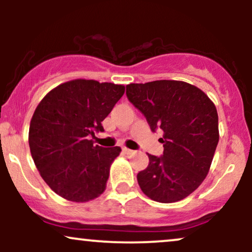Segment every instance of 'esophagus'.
<instances>
[{
	"mask_svg": "<svg viewBox=\"0 0 252 252\" xmlns=\"http://www.w3.org/2000/svg\"><path fill=\"white\" fill-rule=\"evenodd\" d=\"M122 150H123L124 154H126V155H131V154H134V150H131V149L126 148V147H124V148H123Z\"/></svg>",
	"mask_w": 252,
	"mask_h": 252,
	"instance_id": "esophagus-1",
	"label": "esophagus"
}]
</instances>
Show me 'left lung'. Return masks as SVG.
I'll return each instance as SVG.
<instances>
[{"label":"left lung","instance_id":"8db88e82","mask_svg":"<svg viewBox=\"0 0 252 252\" xmlns=\"http://www.w3.org/2000/svg\"><path fill=\"white\" fill-rule=\"evenodd\" d=\"M128 99L163 131V155L148 154L149 164L137 174L142 192L158 202H175L202 184L219 141L215 103L196 86L181 80L126 85Z\"/></svg>","mask_w":252,"mask_h":252}]
</instances>
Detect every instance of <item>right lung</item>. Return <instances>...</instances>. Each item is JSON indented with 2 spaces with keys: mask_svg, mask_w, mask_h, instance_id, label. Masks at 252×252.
I'll return each instance as SVG.
<instances>
[{
  "mask_svg": "<svg viewBox=\"0 0 252 252\" xmlns=\"http://www.w3.org/2000/svg\"><path fill=\"white\" fill-rule=\"evenodd\" d=\"M126 86L97 80L73 79L51 90L31 120V154L41 178L66 200L86 202L106 189L110 167L120 147L103 148L89 140L103 131Z\"/></svg>",
  "mask_w": 252,
  "mask_h": 252,
  "instance_id": "right-lung-1",
  "label": "right lung"
}]
</instances>
